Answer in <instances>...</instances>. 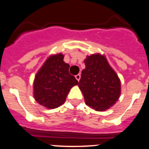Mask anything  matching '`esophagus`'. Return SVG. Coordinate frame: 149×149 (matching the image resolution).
<instances>
[{"instance_id":"esophagus-1","label":"esophagus","mask_w":149,"mask_h":149,"mask_svg":"<svg viewBox=\"0 0 149 149\" xmlns=\"http://www.w3.org/2000/svg\"><path fill=\"white\" fill-rule=\"evenodd\" d=\"M75 77H76V79H77V81H79L80 80V78H81V75H80V74H77L76 76H75Z\"/></svg>"}]
</instances>
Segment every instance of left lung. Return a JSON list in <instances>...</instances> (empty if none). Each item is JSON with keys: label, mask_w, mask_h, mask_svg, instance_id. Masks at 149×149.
I'll use <instances>...</instances> for the list:
<instances>
[{"label": "left lung", "mask_w": 149, "mask_h": 149, "mask_svg": "<svg viewBox=\"0 0 149 149\" xmlns=\"http://www.w3.org/2000/svg\"><path fill=\"white\" fill-rule=\"evenodd\" d=\"M84 62L85 68L81 71L79 88L85 104L96 111L109 109L121 94L120 78L104 55L88 56Z\"/></svg>", "instance_id": "obj_1"}]
</instances>
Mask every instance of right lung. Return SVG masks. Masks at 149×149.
Instances as JSON below:
<instances>
[{"label": "right lung", "mask_w": 149, "mask_h": 149, "mask_svg": "<svg viewBox=\"0 0 149 149\" xmlns=\"http://www.w3.org/2000/svg\"><path fill=\"white\" fill-rule=\"evenodd\" d=\"M64 55L49 56L35 76L33 96L36 101L48 109L64 104L69 91L78 84L69 73L70 65L64 61Z\"/></svg>", "instance_id": "add662e5"}]
</instances>
